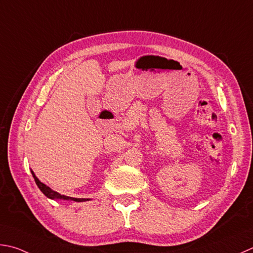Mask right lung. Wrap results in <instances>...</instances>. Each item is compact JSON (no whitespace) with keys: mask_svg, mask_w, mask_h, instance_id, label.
Masks as SVG:
<instances>
[{"mask_svg":"<svg viewBox=\"0 0 253 253\" xmlns=\"http://www.w3.org/2000/svg\"><path fill=\"white\" fill-rule=\"evenodd\" d=\"M32 171V175L33 177L35 179V183L38 186V188L42 190V193L45 195L46 197H48L50 199H65V201H74V202H85V201H90L89 198H74V197H68V196H65V195H60L59 193L55 192V190H52L51 188H49L48 186H46L44 183H42L40 179L36 177V175L34 174V171Z\"/></svg>","mask_w":253,"mask_h":253,"instance_id":"obj_1","label":"right lung"}]
</instances>
